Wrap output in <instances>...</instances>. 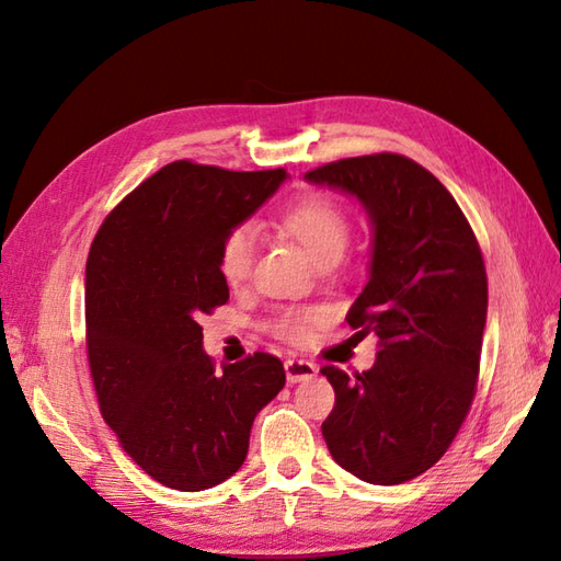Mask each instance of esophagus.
<instances>
[{"label":"esophagus","mask_w":561,"mask_h":561,"mask_svg":"<svg viewBox=\"0 0 561 561\" xmlns=\"http://www.w3.org/2000/svg\"><path fill=\"white\" fill-rule=\"evenodd\" d=\"M284 371H287L289 383H301V380H308L318 374V366L308 359H287L284 362Z\"/></svg>","instance_id":"34e87169"}]
</instances>
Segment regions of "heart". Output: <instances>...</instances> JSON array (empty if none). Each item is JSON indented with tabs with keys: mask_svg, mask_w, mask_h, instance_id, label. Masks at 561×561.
Listing matches in <instances>:
<instances>
[{
	"mask_svg": "<svg viewBox=\"0 0 561 561\" xmlns=\"http://www.w3.org/2000/svg\"><path fill=\"white\" fill-rule=\"evenodd\" d=\"M279 226L287 231L311 262L320 265L325 260H340L350 243V219L340 205L308 195L282 214ZM257 253V231L250 224H241L224 236L219 245V272L229 287H243L250 279ZM328 316L325 308H287L272 320V332L291 344H301L311 337V330Z\"/></svg>",
	"mask_w": 561,
	"mask_h": 561,
	"instance_id": "1",
	"label": "heart"
}]
</instances>
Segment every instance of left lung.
<instances>
[{
    "mask_svg": "<svg viewBox=\"0 0 561 561\" xmlns=\"http://www.w3.org/2000/svg\"><path fill=\"white\" fill-rule=\"evenodd\" d=\"M308 183L359 199L374 229L368 282L347 313L376 364L350 378L323 366L335 408L323 436L340 468L400 484L444 456L470 412L486 323V272L458 202L400 153L342 159Z\"/></svg>",
    "mask_w": 561,
    "mask_h": 561,
    "instance_id": "obj_1",
    "label": "left lung"
}]
</instances>
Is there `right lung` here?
Listing matches in <instances>:
<instances>
[{"instance_id": "right-lung-1", "label": "right lung", "mask_w": 561, "mask_h": 561, "mask_svg": "<svg viewBox=\"0 0 561 561\" xmlns=\"http://www.w3.org/2000/svg\"><path fill=\"white\" fill-rule=\"evenodd\" d=\"M287 171L173 161L117 205L87 260V350L103 420L149 478L181 492L241 468L257 412L287 383L277 356L214 368L199 316L229 301L224 236Z\"/></svg>"}]
</instances>
